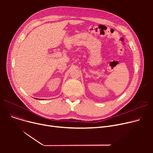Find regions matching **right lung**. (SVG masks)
<instances>
[{
    "label": "right lung",
    "mask_w": 153,
    "mask_h": 153,
    "mask_svg": "<svg viewBox=\"0 0 153 153\" xmlns=\"http://www.w3.org/2000/svg\"><path fill=\"white\" fill-rule=\"evenodd\" d=\"M41 100H42V99H41Z\"/></svg>",
    "instance_id": "1"
}]
</instances>
